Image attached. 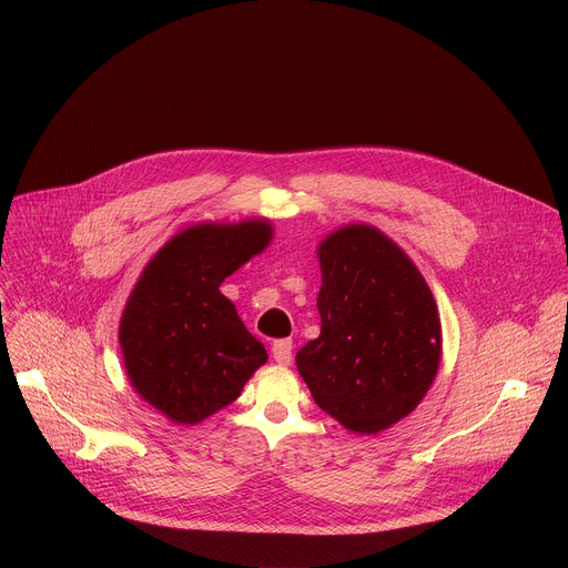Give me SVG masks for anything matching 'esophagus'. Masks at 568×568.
Returning <instances> with one entry per match:
<instances>
[{
	"instance_id": "34e87169",
	"label": "esophagus",
	"mask_w": 568,
	"mask_h": 568,
	"mask_svg": "<svg viewBox=\"0 0 568 568\" xmlns=\"http://www.w3.org/2000/svg\"><path fill=\"white\" fill-rule=\"evenodd\" d=\"M272 357L276 364L281 366H290L292 364V339H278L272 346Z\"/></svg>"
}]
</instances>
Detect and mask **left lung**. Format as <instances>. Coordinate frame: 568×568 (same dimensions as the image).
Segmentation results:
<instances>
[{
	"mask_svg": "<svg viewBox=\"0 0 568 568\" xmlns=\"http://www.w3.org/2000/svg\"><path fill=\"white\" fill-rule=\"evenodd\" d=\"M321 335L296 353L318 409L353 434L407 418L432 388L443 328L434 294L395 242L362 222L316 247Z\"/></svg>",
	"mask_w": 568,
	"mask_h": 568,
	"instance_id": "1",
	"label": "left lung"
}]
</instances>
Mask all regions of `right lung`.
Returning <instances> with one entry per match:
<instances>
[{"mask_svg": "<svg viewBox=\"0 0 568 568\" xmlns=\"http://www.w3.org/2000/svg\"><path fill=\"white\" fill-rule=\"evenodd\" d=\"M272 237L265 217L191 224L150 258L130 292L119 323L123 366L141 399L173 425L224 409L267 362L220 285Z\"/></svg>", "mask_w": 568, "mask_h": 568, "instance_id": "add662e5", "label": "right lung"}]
</instances>
